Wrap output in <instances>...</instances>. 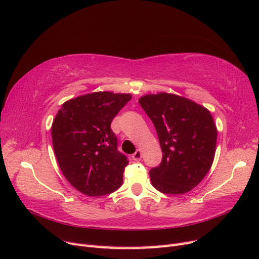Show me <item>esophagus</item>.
<instances>
[{"instance_id": "esophagus-1", "label": "esophagus", "mask_w": 259, "mask_h": 259, "mask_svg": "<svg viewBox=\"0 0 259 259\" xmlns=\"http://www.w3.org/2000/svg\"><path fill=\"white\" fill-rule=\"evenodd\" d=\"M132 158L134 161H140L142 160V152H140V150H136V152L132 155Z\"/></svg>"}]
</instances>
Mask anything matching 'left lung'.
Masks as SVG:
<instances>
[{"label": "left lung", "mask_w": 259, "mask_h": 259, "mask_svg": "<svg viewBox=\"0 0 259 259\" xmlns=\"http://www.w3.org/2000/svg\"><path fill=\"white\" fill-rule=\"evenodd\" d=\"M139 104L152 121L162 161L149 171L152 186L166 194L192 190L213 164L217 130L204 107L174 94L146 95Z\"/></svg>", "instance_id": "1"}]
</instances>
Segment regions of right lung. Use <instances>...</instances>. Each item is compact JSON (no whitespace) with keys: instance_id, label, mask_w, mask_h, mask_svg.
Returning <instances> with one entry per match:
<instances>
[{"instance_id":"right-lung-1","label":"right lung","mask_w":259,"mask_h":259,"mask_svg":"<svg viewBox=\"0 0 259 259\" xmlns=\"http://www.w3.org/2000/svg\"><path fill=\"white\" fill-rule=\"evenodd\" d=\"M130 94L96 92L68 100L52 125L53 147L62 174L75 189L100 197L119 189L127 166L117 150L111 122Z\"/></svg>"}]
</instances>
